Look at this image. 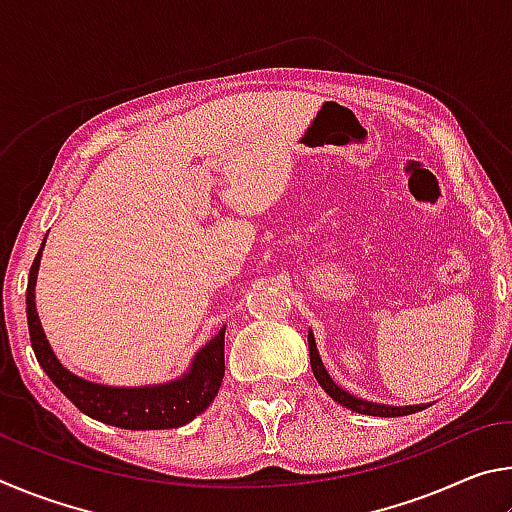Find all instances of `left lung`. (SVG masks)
Returning <instances> with one entry per match:
<instances>
[{"instance_id": "1", "label": "left lung", "mask_w": 512, "mask_h": 512, "mask_svg": "<svg viewBox=\"0 0 512 512\" xmlns=\"http://www.w3.org/2000/svg\"><path fill=\"white\" fill-rule=\"evenodd\" d=\"M309 359H311V370H314V377H316L318 384L325 388V393L339 404L348 406L350 411H357V413H363V415H379V418H400V415H411V413H418V411L424 409V406L375 404V402L359 400V397H354L348 391H343V388L336 386L332 377L327 375L323 361H320V357H318L316 341H314V334H311V332H309Z\"/></svg>"}]
</instances>
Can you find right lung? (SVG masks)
<instances>
[{
    "mask_svg": "<svg viewBox=\"0 0 512 512\" xmlns=\"http://www.w3.org/2000/svg\"><path fill=\"white\" fill-rule=\"evenodd\" d=\"M42 248H45V244H42ZM42 248L38 250L36 259H33L27 284L29 336L42 370L67 395L69 402H74V406H79L90 418L121 429H176L192 422L198 413H203L212 404L216 393H219L225 372V327L196 354L192 370L185 377L164 386H101L76 377L60 366L56 354L49 348L45 329L40 325L36 311V293H33L36 291Z\"/></svg>",
    "mask_w": 512,
    "mask_h": 512,
    "instance_id": "obj_1",
    "label": "right lung"
}]
</instances>
